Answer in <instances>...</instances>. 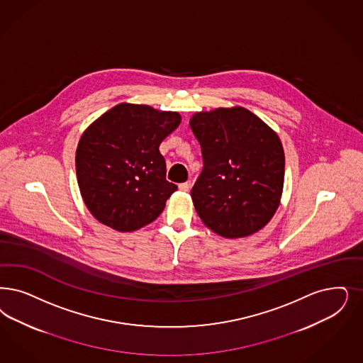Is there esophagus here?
Listing matches in <instances>:
<instances>
[{
	"mask_svg": "<svg viewBox=\"0 0 363 363\" xmlns=\"http://www.w3.org/2000/svg\"><path fill=\"white\" fill-rule=\"evenodd\" d=\"M191 188V182L190 181H186V182H184V184H179L178 185V189L181 190V191H189Z\"/></svg>",
	"mask_w": 363,
	"mask_h": 363,
	"instance_id": "obj_1",
	"label": "esophagus"
}]
</instances>
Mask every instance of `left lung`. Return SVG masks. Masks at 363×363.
<instances>
[{
    "mask_svg": "<svg viewBox=\"0 0 363 363\" xmlns=\"http://www.w3.org/2000/svg\"><path fill=\"white\" fill-rule=\"evenodd\" d=\"M189 125L203 160L190 191L203 225L225 238L263 229L284 186L286 157L277 133L240 106L196 113Z\"/></svg>",
    "mask_w": 363,
    "mask_h": 363,
    "instance_id": "obj_1",
    "label": "left lung"
}]
</instances>
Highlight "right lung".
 Wrapping results in <instances>:
<instances>
[{
	"mask_svg": "<svg viewBox=\"0 0 363 363\" xmlns=\"http://www.w3.org/2000/svg\"><path fill=\"white\" fill-rule=\"evenodd\" d=\"M181 123L174 111L121 103L88 125L76 149L77 185L89 213L118 232L152 223L177 185L160 152Z\"/></svg>",
	"mask_w": 363,
	"mask_h": 363,
	"instance_id": "add662e5",
	"label": "right lung"
}]
</instances>
